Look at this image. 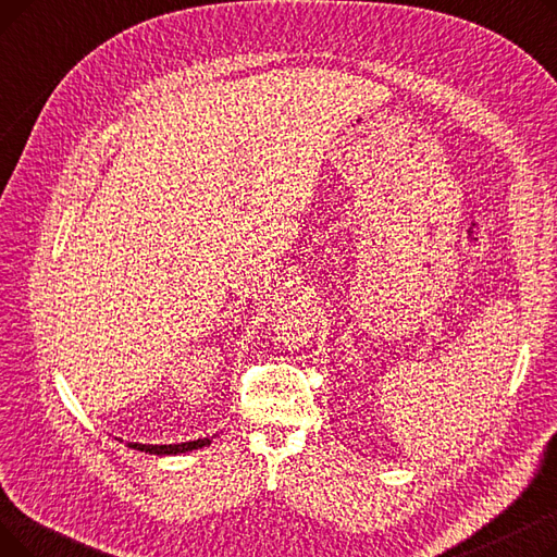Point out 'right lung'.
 Returning <instances> with one entry per match:
<instances>
[{"mask_svg": "<svg viewBox=\"0 0 557 557\" xmlns=\"http://www.w3.org/2000/svg\"><path fill=\"white\" fill-rule=\"evenodd\" d=\"M122 443V441H120ZM212 443V437H198V441L181 443V445H141V443H128L131 449L146 451V454H156V456H173V454H187L200 447H208Z\"/></svg>", "mask_w": 557, "mask_h": 557, "instance_id": "add662e5", "label": "right lung"}]
</instances>
